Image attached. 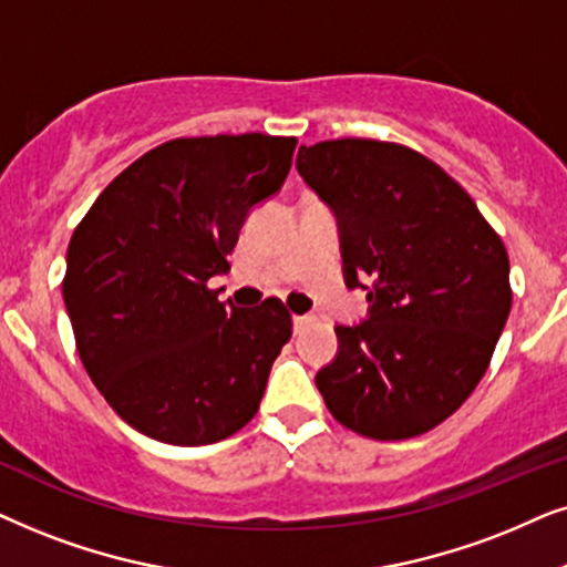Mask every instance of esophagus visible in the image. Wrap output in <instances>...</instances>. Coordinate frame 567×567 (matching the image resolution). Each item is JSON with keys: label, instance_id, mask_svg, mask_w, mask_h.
<instances>
[{"label": "esophagus", "instance_id": "esophagus-1", "mask_svg": "<svg viewBox=\"0 0 567 567\" xmlns=\"http://www.w3.org/2000/svg\"><path fill=\"white\" fill-rule=\"evenodd\" d=\"M308 323H311V319H308V316H292V327H296V334H300V331H306Z\"/></svg>", "mask_w": 567, "mask_h": 567}]
</instances>
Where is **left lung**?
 Returning a JSON list of instances; mask_svg holds the SVG:
<instances>
[{
    "mask_svg": "<svg viewBox=\"0 0 567 567\" xmlns=\"http://www.w3.org/2000/svg\"><path fill=\"white\" fill-rule=\"evenodd\" d=\"M296 165L334 209L347 288L371 303L368 321L337 327L339 354L316 386L354 433H427L493 360L511 313L508 251L472 196L417 150L327 140L300 147Z\"/></svg>",
    "mask_w": 567,
    "mask_h": 567,
    "instance_id": "obj_1",
    "label": "left lung"
}]
</instances>
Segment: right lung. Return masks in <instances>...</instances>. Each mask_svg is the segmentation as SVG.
Listing matches in <instances>:
<instances>
[{
	"mask_svg": "<svg viewBox=\"0 0 567 567\" xmlns=\"http://www.w3.org/2000/svg\"><path fill=\"white\" fill-rule=\"evenodd\" d=\"M296 145L259 132L163 142L74 228L62 292L80 360L140 433L207 446L259 410L292 316L271 298L225 306L209 279L230 269L240 225L279 192Z\"/></svg>",
	"mask_w": 567,
	"mask_h": 567,
	"instance_id": "1",
	"label": "right lung"
}]
</instances>
